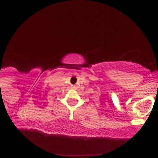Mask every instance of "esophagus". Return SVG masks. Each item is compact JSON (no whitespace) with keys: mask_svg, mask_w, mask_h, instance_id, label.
Returning a JSON list of instances; mask_svg holds the SVG:
<instances>
[{"mask_svg":"<svg viewBox=\"0 0 158 158\" xmlns=\"http://www.w3.org/2000/svg\"><path fill=\"white\" fill-rule=\"evenodd\" d=\"M72 88H74V87H73H73H72Z\"/></svg>","mask_w":158,"mask_h":158,"instance_id":"esophagus-1","label":"esophagus"}]
</instances>
